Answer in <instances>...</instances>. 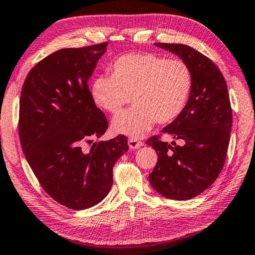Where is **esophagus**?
Listing matches in <instances>:
<instances>
[{
    "label": "esophagus",
    "instance_id": "1",
    "mask_svg": "<svg viewBox=\"0 0 255 255\" xmlns=\"http://www.w3.org/2000/svg\"><path fill=\"white\" fill-rule=\"evenodd\" d=\"M128 147H130L131 149H137L140 147H142V145L144 144L143 142H141V141H137L136 139H128Z\"/></svg>",
    "mask_w": 255,
    "mask_h": 255
}]
</instances>
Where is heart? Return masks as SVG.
<instances>
[{
  "label": "heart",
  "mask_w": 255,
  "mask_h": 255,
  "mask_svg": "<svg viewBox=\"0 0 255 255\" xmlns=\"http://www.w3.org/2000/svg\"><path fill=\"white\" fill-rule=\"evenodd\" d=\"M193 73L182 60L150 53L125 54L111 66V77L99 76L91 83L96 105L112 115L130 110L113 121V130L132 137L145 134L156 121L172 123L189 105Z\"/></svg>",
  "instance_id": "heart-1"
}]
</instances>
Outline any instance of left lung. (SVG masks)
<instances>
[{
	"mask_svg": "<svg viewBox=\"0 0 255 255\" xmlns=\"http://www.w3.org/2000/svg\"><path fill=\"white\" fill-rule=\"evenodd\" d=\"M182 58L193 73V90L184 113L161 132L181 145L153 135L147 144L158 161L149 182L158 193L172 200H189L207 190L222 172L232 130V107L227 85L210 58L183 44L156 43Z\"/></svg>",
	"mask_w": 255,
	"mask_h": 255,
	"instance_id": "8db88e82",
	"label": "left lung"
}]
</instances>
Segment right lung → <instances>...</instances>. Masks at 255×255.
<instances>
[{"mask_svg": "<svg viewBox=\"0 0 255 255\" xmlns=\"http://www.w3.org/2000/svg\"><path fill=\"white\" fill-rule=\"evenodd\" d=\"M106 46L63 48L46 56L29 71L20 97L19 136L28 164L46 193L73 210L106 197L113 166L128 149L122 134L85 147L108 128L88 87Z\"/></svg>", "mask_w": 255, "mask_h": 255, "instance_id": "right-lung-1", "label": "right lung"}]
</instances>
